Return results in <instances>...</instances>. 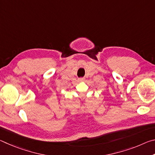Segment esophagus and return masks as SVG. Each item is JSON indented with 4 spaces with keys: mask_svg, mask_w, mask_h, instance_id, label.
Returning a JSON list of instances; mask_svg holds the SVG:
<instances>
[{
    "mask_svg": "<svg viewBox=\"0 0 155 155\" xmlns=\"http://www.w3.org/2000/svg\"><path fill=\"white\" fill-rule=\"evenodd\" d=\"M78 80L79 81H84L85 80V78H79Z\"/></svg>",
    "mask_w": 155,
    "mask_h": 155,
    "instance_id": "34e87169",
    "label": "esophagus"
}]
</instances>
